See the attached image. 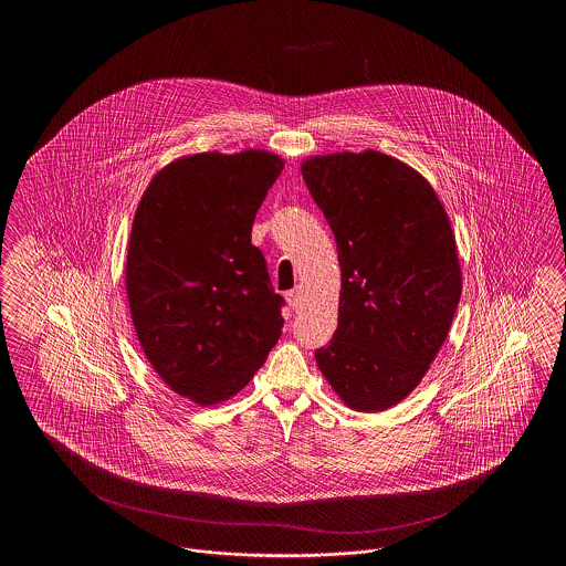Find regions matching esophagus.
Returning a JSON list of instances; mask_svg holds the SVG:
<instances>
[{
    "mask_svg": "<svg viewBox=\"0 0 566 566\" xmlns=\"http://www.w3.org/2000/svg\"><path fill=\"white\" fill-rule=\"evenodd\" d=\"M286 298H289V305H291L293 310H298V305H301V289H293V291H289V293H286Z\"/></svg>",
    "mask_w": 566,
    "mask_h": 566,
    "instance_id": "1",
    "label": "esophagus"
}]
</instances>
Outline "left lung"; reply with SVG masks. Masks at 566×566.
<instances>
[{
    "label": "left lung",
    "instance_id": "1",
    "mask_svg": "<svg viewBox=\"0 0 566 566\" xmlns=\"http://www.w3.org/2000/svg\"><path fill=\"white\" fill-rule=\"evenodd\" d=\"M335 235L339 318L316 363L344 403L384 411L429 371L457 312V240L431 185L381 155L337 153L301 165Z\"/></svg>",
    "mask_w": 566,
    "mask_h": 566
}]
</instances>
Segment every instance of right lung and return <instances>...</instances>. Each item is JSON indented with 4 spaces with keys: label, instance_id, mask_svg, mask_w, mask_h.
Listing matches in <instances>:
<instances>
[{
    "label": "right lung",
    "instance_id": "add662e5",
    "mask_svg": "<svg viewBox=\"0 0 566 566\" xmlns=\"http://www.w3.org/2000/svg\"><path fill=\"white\" fill-rule=\"evenodd\" d=\"M284 161L268 150L169 163L135 212L125 286L139 346L178 395L216 405L238 395L282 335L252 222Z\"/></svg>",
    "mask_w": 566,
    "mask_h": 566
}]
</instances>
